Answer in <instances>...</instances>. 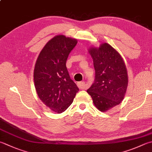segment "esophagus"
I'll list each match as a JSON object with an SVG mask.
<instances>
[{
    "label": "esophagus",
    "mask_w": 152,
    "mask_h": 152,
    "mask_svg": "<svg viewBox=\"0 0 152 152\" xmlns=\"http://www.w3.org/2000/svg\"><path fill=\"white\" fill-rule=\"evenodd\" d=\"M77 87H79L80 89H85V83L84 81H81L77 83Z\"/></svg>",
    "instance_id": "1"
}]
</instances>
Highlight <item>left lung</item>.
I'll use <instances>...</instances> for the list:
<instances>
[{
	"instance_id": "8db88e82",
	"label": "left lung",
	"mask_w": 152,
	"mask_h": 152,
	"mask_svg": "<svg viewBox=\"0 0 152 152\" xmlns=\"http://www.w3.org/2000/svg\"><path fill=\"white\" fill-rule=\"evenodd\" d=\"M89 53L93 59L95 76L87 93L100 111L105 112L119 104L124 99L128 86V74L121 55L104 43Z\"/></svg>"
}]
</instances>
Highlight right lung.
<instances>
[{
	"mask_svg": "<svg viewBox=\"0 0 152 152\" xmlns=\"http://www.w3.org/2000/svg\"><path fill=\"white\" fill-rule=\"evenodd\" d=\"M77 44L75 39L55 36L41 51L34 68V84L39 98L59 114L72 104L79 91L66 67L68 56Z\"/></svg>",
	"mask_w": 152,
	"mask_h": 152,
	"instance_id": "add662e5",
	"label": "right lung"
}]
</instances>
